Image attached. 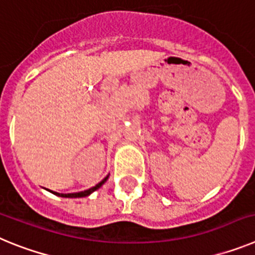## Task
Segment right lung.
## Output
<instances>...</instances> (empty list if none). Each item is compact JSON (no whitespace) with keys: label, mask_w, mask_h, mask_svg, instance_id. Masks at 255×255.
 <instances>
[{"label":"right lung","mask_w":255,"mask_h":255,"mask_svg":"<svg viewBox=\"0 0 255 255\" xmlns=\"http://www.w3.org/2000/svg\"><path fill=\"white\" fill-rule=\"evenodd\" d=\"M107 179H108V176H106L105 179H103L102 181L100 182V184H97L96 186H93V188H91V189H88V190L80 191V193H71V194H60V193H56V191H52V193H53V194H56V195H58V197H65V198H83V197H88V195L92 194L93 191H96L97 189H100L101 186H102L103 184H105V182L107 181Z\"/></svg>","instance_id":"1"}]
</instances>
